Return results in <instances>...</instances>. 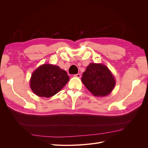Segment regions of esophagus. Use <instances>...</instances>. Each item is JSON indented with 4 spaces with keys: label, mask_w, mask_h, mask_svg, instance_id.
Instances as JSON below:
<instances>
[{
    "label": "esophagus",
    "mask_w": 148,
    "mask_h": 148,
    "mask_svg": "<svg viewBox=\"0 0 148 148\" xmlns=\"http://www.w3.org/2000/svg\"><path fill=\"white\" fill-rule=\"evenodd\" d=\"M75 77H77V78H80L81 77V75H80L79 73H77V74H75L73 75Z\"/></svg>",
    "instance_id": "esophagus-1"
}]
</instances>
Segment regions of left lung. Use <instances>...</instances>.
<instances>
[{"mask_svg": "<svg viewBox=\"0 0 148 148\" xmlns=\"http://www.w3.org/2000/svg\"><path fill=\"white\" fill-rule=\"evenodd\" d=\"M82 81L95 96H105L112 91L115 79L107 67L102 64H90L83 73Z\"/></svg>", "mask_w": 148, "mask_h": 148, "instance_id": "obj_1", "label": "left lung"}]
</instances>
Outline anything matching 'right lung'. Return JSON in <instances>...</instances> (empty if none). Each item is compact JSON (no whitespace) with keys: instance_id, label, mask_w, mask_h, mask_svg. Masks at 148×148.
<instances>
[{"instance_id":"add662e5","label":"right lung","mask_w":148,"mask_h":148,"mask_svg":"<svg viewBox=\"0 0 148 148\" xmlns=\"http://www.w3.org/2000/svg\"><path fill=\"white\" fill-rule=\"evenodd\" d=\"M69 81L66 72L59 66L44 64L32 74L30 86L38 96L50 97L59 92Z\"/></svg>"}]
</instances>
